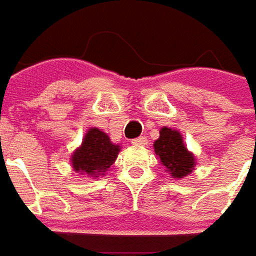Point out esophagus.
<instances>
[{"label":"esophagus","instance_id":"obj_1","mask_svg":"<svg viewBox=\"0 0 256 256\" xmlns=\"http://www.w3.org/2000/svg\"><path fill=\"white\" fill-rule=\"evenodd\" d=\"M132 144H133V146H138V148L146 146V144H148V139H146V138H143V136H140V138H138V139L132 140Z\"/></svg>","mask_w":256,"mask_h":256}]
</instances>
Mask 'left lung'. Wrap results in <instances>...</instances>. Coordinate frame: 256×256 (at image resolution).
I'll use <instances>...</instances> for the list:
<instances>
[{
    "mask_svg": "<svg viewBox=\"0 0 256 256\" xmlns=\"http://www.w3.org/2000/svg\"><path fill=\"white\" fill-rule=\"evenodd\" d=\"M153 149L164 170L173 179H182L194 170L196 158L189 152L184 143V138L179 130L163 126L159 139L154 140Z\"/></svg>",
    "mask_w": 256,
    "mask_h": 256,
    "instance_id": "obj_1",
    "label": "left lung"
}]
</instances>
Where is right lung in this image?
Masks as SVG:
<instances>
[{"label": "right lung", "mask_w": 256, "mask_h": 256, "mask_svg": "<svg viewBox=\"0 0 256 256\" xmlns=\"http://www.w3.org/2000/svg\"><path fill=\"white\" fill-rule=\"evenodd\" d=\"M118 152L120 144L113 143L107 133L97 128H90L86 132L82 144L70 158L72 170L90 178H98L116 162Z\"/></svg>", "instance_id": "1"}]
</instances>
